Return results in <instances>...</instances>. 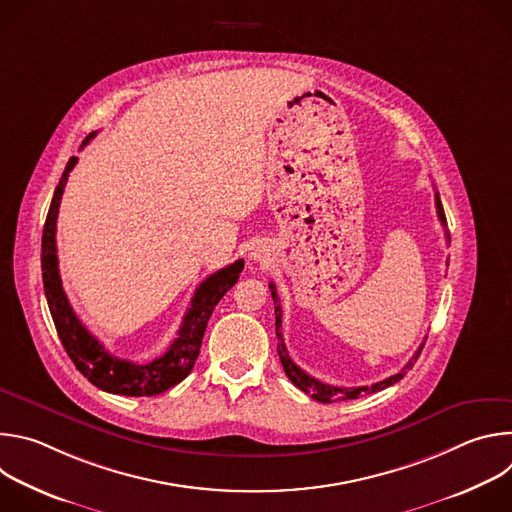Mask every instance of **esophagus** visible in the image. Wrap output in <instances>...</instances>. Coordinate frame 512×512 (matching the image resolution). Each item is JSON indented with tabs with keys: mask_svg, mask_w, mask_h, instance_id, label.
I'll return each mask as SVG.
<instances>
[{
	"mask_svg": "<svg viewBox=\"0 0 512 512\" xmlns=\"http://www.w3.org/2000/svg\"><path fill=\"white\" fill-rule=\"evenodd\" d=\"M265 251H267V249H265L263 245H253L249 255H251V259H253L255 263H265Z\"/></svg>",
	"mask_w": 512,
	"mask_h": 512,
	"instance_id": "esophagus-1",
	"label": "esophagus"
}]
</instances>
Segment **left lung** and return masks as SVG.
<instances>
[{"instance_id":"left-lung-1","label":"left lung","mask_w":512,"mask_h":512,"mask_svg":"<svg viewBox=\"0 0 512 512\" xmlns=\"http://www.w3.org/2000/svg\"><path fill=\"white\" fill-rule=\"evenodd\" d=\"M435 208H437V216H440V221H442V225L446 229V214H444V206H442L440 194H437V192H435ZM446 237L450 239L448 233H446ZM269 289H271V298H273V304H275V334H277V340H279L277 352H279V360L283 364V371H285V375H287V379L291 383H294L298 389H302L306 395H310L312 399H316L320 403H336V401H346V399H358L362 395H371V393H377V391H383V389L395 385L397 381H401L407 375V371L413 367L415 360L419 358V354L423 350L425 340L421 342V346L415 350V354L409 358V362L405 364V367L397 375H393V377H389L385 381H379L375 385H369V387H350V389H346V387H334V385L320 383L318 379H314L306 371H302L298 364L289 358V354L285 350V344H283V336H281V304H279V298H277V291H275L273 283H269Z\"/></svg>"}]
</instances>
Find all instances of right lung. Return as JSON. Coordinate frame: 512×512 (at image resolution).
Listing matches in <instances>:
<instances>
[{"instance_id": "obj_1", "label": "right lung", "mask_w": 512, "mask_h": 512, "mask_svg": "<svg viewBox=\"0 0 512 512\" xmlns=\"http://www.w3.org/2000/svg\"><path fill=\"white\" fill-rule=\"evenodd\" d=\"M93 137L95 133L85 137L83 148ZM77 162H79L77 158H70L62 172V178L54 190V196L48 208L44 233H42V281H44V294L48 300V308H50L58 338L66 354L70 356V360L75 362L77 371H81V375L101 391H107L113 395H127V397L160 395L190 375L200 352L208 318L212 316V310L216 308V304L221 302L227 291L237 283L245 261L239 259L233 265L223 267L221 271L212 273L198 285V289L194 291V298L190 302V308L178 330V336L160 358L139 364V362L113 356L83 326L75 310L70 308L68 298L62 289L60 273H58V257H56L58 206H60V198H62L68 174L77 166Z\"/></svg>"}]
</instances>
